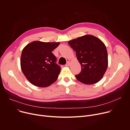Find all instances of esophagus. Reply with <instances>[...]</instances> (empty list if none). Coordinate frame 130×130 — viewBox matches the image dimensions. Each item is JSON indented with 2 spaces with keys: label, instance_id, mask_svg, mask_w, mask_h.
I'll return each instance as SVG.
<instances>
[{
  "label": "esophagus",
  "instance_id": "obj_1",
  "mask_svg": "<svg viewBox=\"0 0 130 130\" xmlns=\"http://www.w3.org/2000/svg\"><path fill=\"white\" fill-rule=\"evenodd\" d=\"M71 62H70V61H68L67 62V64H66V66H70V65H71Z\"/></svg>",
  "mask_w": 130,
  "mask_h": 130
}]
</instances>
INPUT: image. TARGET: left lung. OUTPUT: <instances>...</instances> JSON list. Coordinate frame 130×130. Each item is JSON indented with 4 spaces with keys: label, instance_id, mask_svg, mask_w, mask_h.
<instances>
[{
    "label": "left lung",
    "instance_id": "obj_1",
    "mask_svg": "<svg viewBox=\"0 0 130 130\" xmlns=\"http://www.w3.org/2000/svg\"><path fill=\"white\" fill-rule=\"evenodd\" d=\"M76 52L81 65V72L75 76L80 82L91 85L99 82L108 65V53L103 42L99 38L87 34L68 42Z\"/></svg>",
    "mask_w": 130,
    "mask_h": 130
}]
</instances>
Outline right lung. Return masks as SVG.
<instances>
[{
	"instance_id": "obj_1",
	"label": "right lung",
	"mask_w": 130,
	"mask_h": 130,
	"mask_svg": "<svg viewBox=\"0 0 130 130\" xmlns=\"http://www.w3.org/2000/svg\"><path fill=\"white\" fill-rule=\"evenodd\" d=\"M59 42L35 41L23 49L20 59L21 70L30 83L46 87L58 78L60 67L55 63L56 58L52 53Z\"/></svg>"
}]
</instances>
